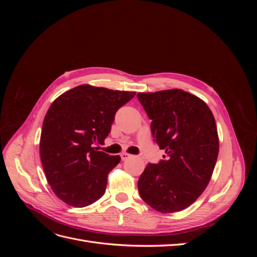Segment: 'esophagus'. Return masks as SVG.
Masks as SVG:
<instances>
[{"instance_id":"1","label":"esophagus","mask_w":257,"mask_h":257,"mask_svg":"<svg viewBox=\"0 0 257 257\" xmlns=\"http://www.w3.org/2000/svg\"><path fill=\"white\" fill-rule=\"evenodd\" d=\"M132 157L131 154H128V153H126V152H123V153H121V160L122 161H125V160H127V159H130Z\"/></svg>"}]
</instances>
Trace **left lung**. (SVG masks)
<instances>
[{"label": "left lung", "instance_id": "8db88e82", "mask_svg": "<svg viewBox=\"0 0 257 257\" xmlns=\"http://www.w3.org/2000/svg\"><path fill=\"white\" fill-rule=\"evenodd\" d=\"M137 97L152 120L154 142L166 153L139 177V195L157 211H181L203 194L213 173L220 147L213 113L203 99L180 89Z\"/></svg>", "mask_w": 257, "mask_h": 257}]
</instances>
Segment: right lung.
I'll return each instance as SVG.
<instances>
[{
	"instance_id": "obj_1",
	"label": "right lung",
	"mask_w": 257,
	"mask_h": 257,
	"mask_svg": "<svg viewBox=\"0 0 257 257\" xmlns=\"http://www.w3.org/2000/svg\"><path fill=\"white\" fill-rule=\"evenodd\" d=\"M135 94L81 84L53 100L43 122L40 154L51 190L65 204L82 208L104 195L108 174L121 158L94 145L104 144L116 110Z\"/></svg>"
}]
</instances>
